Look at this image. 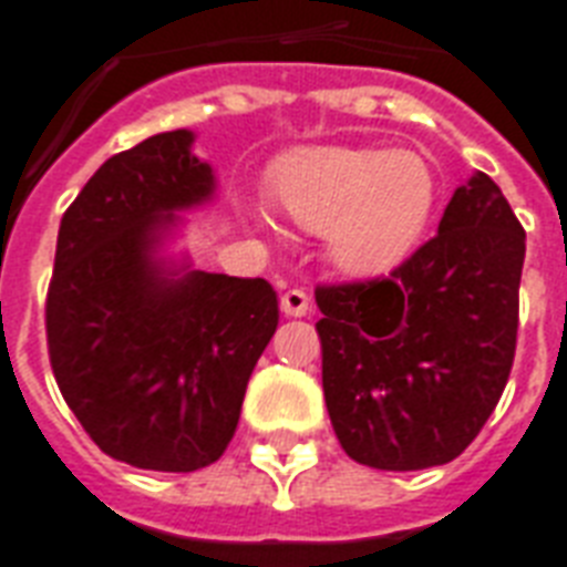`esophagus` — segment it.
<instances>
[{"label": "esophagus", "mask_w": 567, "mask_h": 567, "mask_svg": "<svg viewBox=\"0 0 567 567\" xmlns=\"http://www.w3.org/2000/svg\"><path fill=\"white\" fill-rule=\"evenodd\" d=\"M282 311L288 318H306L311 311V297L300 288H291L282 293Z\"/></svg>", "instance_id": "esophagus-1"}]
</instances>
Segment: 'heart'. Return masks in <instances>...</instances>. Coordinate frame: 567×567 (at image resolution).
Returning a JSON list of instances; mask_svg holds the SVG:
<instances>
[{
  "label": "heart",
  "mask_w": 567,
  "mask_h": 567,
  "mask_svg": "<svg viewBox=\"0 0 567 567\" xmlns=\"http://www.w3.org/2000/svg\"><path fill=\"white\" fill-rule=\"evenodd\" d=\"M270 194L297 226L327 231L353 274L396 265L426 231L435 176L417 153L385 146H315L276 164Z\"/></svg>",
  "instance_id": "1"
}]
</instances>
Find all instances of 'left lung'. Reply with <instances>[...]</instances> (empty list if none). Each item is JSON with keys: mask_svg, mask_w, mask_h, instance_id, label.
<instances>
[{"mask_svg": "<svg viewBox=\"0 0 567 567\" xmlns=\"http://www.w3.org/2000/svg\"><path fill=\"white\" fill-rule=\"evenodd\" d=\"M527 231L485 173L388 276L318 285L323 396L341 447L377 471L447 465L509 382Z\"/></svg>", "mask_w": 567, "mask_h": 567, "instance_id": "left-lung-1", "label": "left lung"}]
</instances>
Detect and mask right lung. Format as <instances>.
Here are the masks:
<instances>
[{
	"instance_id": "right-lung-1",
	"label": "right lung",
	"mask_w": 567,
	"mask_h": 567,
	"mask_svg": "<svg viewBox=\"0 0 567 567\" xmlns=\"http://www.w3.org/2000/svg\"><path fill=\"white\" fill-rule=\"evenodd\" d=\"M185 128L111 155L61 217L47 293L55 382L105 456L188 474L229 447L279 327L265 279L167 270L155 247L214 173Z\"/></svg>"
}]
</instances>
